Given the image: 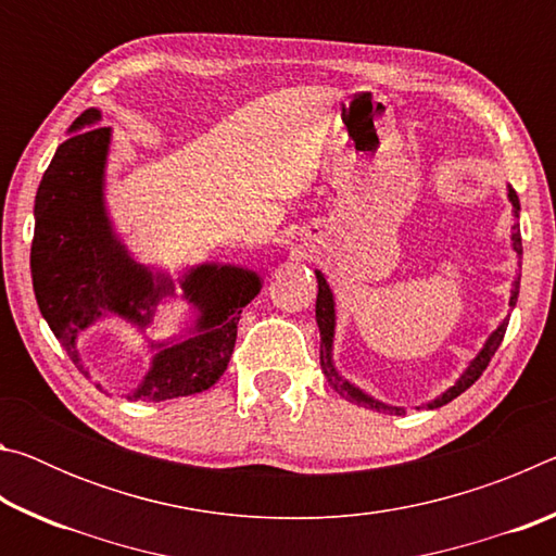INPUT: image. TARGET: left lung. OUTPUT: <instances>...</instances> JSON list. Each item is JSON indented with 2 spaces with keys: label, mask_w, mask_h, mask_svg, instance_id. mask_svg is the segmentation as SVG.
<instances>
[{
  "label": "left lung",
  "mask_w": 556,
  "mask_h": 556,
  "mask_svg": "<svg viewBox=\"0 0 556 556\" xmlns=\"http://www.w3.org/2000/svg\"><path fill=\"white\" fill-rule=\"evenodd\" d=\"M507 199H510L513 203V215L515 218H520V201H517V193L513 191V188H507ZM513 250L517 252V257H522V235H520V223L513 225ZM316 281H318V296H316V324H318V331H321V370L326 375V380L331 388L341 394V397H345L348 402H355L361 404V407H370V409H378V412H390V414H402L404 409L402 407H388V404H382L378 400H372L370 394H365L363 390H357L355 384H351L348 380H343L341 375H338L336 365H333V357H331V351H333V331H336V306H333V294L331 289H328L326 279L321 271L316 269ZM517 294H520V275L515 277L513 281V294H510V306H515L517 301ZM507 321H510V316L505 318V321L495 328V331L491 333V338H488L483 351L478 353L473 361H470L468 368L464 370V375L456 380L454 388H448L444 394H439V397L434 402H429L427 407L429 409H437V407H444V404H448L451 400H456L460 392H466L470 384H473L478 378H481L483 370L488 368V363H491V357L495 355L497 348H501L503 343V336H505V328H507Z\"/></svg>",
  "instance_id": "obj_1"
}]
</instances>
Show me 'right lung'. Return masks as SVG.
Listing matches in <instances>:
<instances>
[{
  "label": "right lung",
  "instance_id": "obj_1",
  "mask_svg": "<svg viewBox=\"0 0 556 556\" xmlns=\"http://www.w3.org/2000/svg\"><path fill=\"white\" fill-rule=\"evenodd\" d=\"M98 119V110H86L73 122V135L55 149L34 203V294L46 324L80 370L75 341L83 328L105 314L144 328L159 301L174 294L172 277L137 265L112 232L102 201L110 127L77 131ZM178 285L199 312L195 333L149 343L156 351L152 368L129 400L164 402L213 388L230 363L242 308L262 289L255 271L232 265H199Z\"/></svg>",
  "mask_w": 556,
  "mask_h": 556
}]
</instances>
